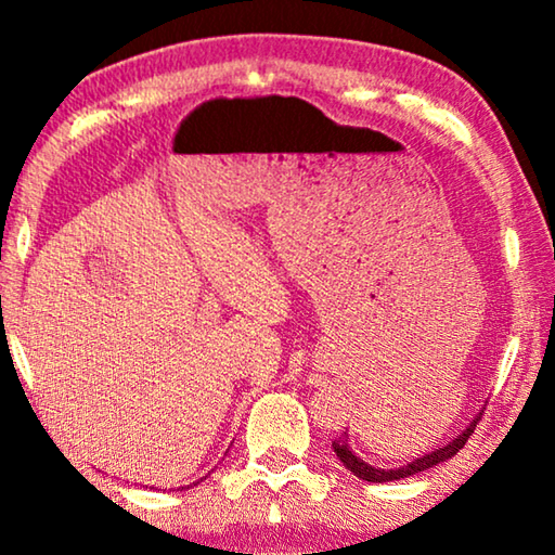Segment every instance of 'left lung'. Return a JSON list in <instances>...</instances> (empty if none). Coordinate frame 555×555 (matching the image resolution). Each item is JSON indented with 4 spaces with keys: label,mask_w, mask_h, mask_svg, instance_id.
Here are the masks:
<instances>
[{
    "label": "left lung",
    "mask_w": 555,
    "mask_h": 555,
    "mask_svg": "<svg viewBox=\"0 0 555 555\" xmlns=\"http://www.w3.org/2000/svg\"><path fill=\"white\" fill-rule=\"evenodd\" d=\"M477 421H480V416H477V418L473 421V424H469V426L463 430V434L455 436V438L450 440V443H446L443 448L430 450V453H426L424 457H416V460H411L409 465H401V467H393V469L372 467L370 463H364L362 457H357V455L352 453L350 443H347V430L343 434V438L333 440V450H335V455L340 457V463H343L347 469H350V473H352L354 477H360V480H367V482L403 480V477H411V475H416V473H424V469L434 467V465H438V463H446L448 457H453V455L457 453V450L467 443V438L475 434Z\"/></svg>",
    "instance_id": "obj_1"
}]
</instances>
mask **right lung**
I'll list each match as a JSON object with an SVG mask.
<instances>
[{
  "mask_svg": "<svg viewBox=\"0 0 555 555\" xmlns=\"http://www.w3.org/2000/svg\"><path fill=\"white\" fill-rule=\"evenodd\" d=\"M195 485H198V482H195ZM185 490H188V487H185Z\"/></svg>",
  "mask_w": 555,
  "mask_h": 555,
  "instance_id": "obj_1",
  "label": "right lung"
}]
</instances>
